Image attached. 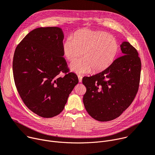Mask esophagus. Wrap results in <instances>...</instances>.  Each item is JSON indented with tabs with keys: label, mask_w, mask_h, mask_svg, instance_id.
<instances>
[{
	"label": "esophagus",
	"mask_w": 155,
	"mask_h": 155,
	"mask_svg": "<svg viewBox=\"0 0 155 155\" xmlns=\"http://www.w3.org/2000/svg\"><path fill=\"white\" fill-rule=\"evenodd\" d=\"M78 81L79 82H81L82 81V77L81 75H78Z\"/></svg>",
	"instance_id": "1"
}]
</instances>
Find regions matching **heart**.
I'll list each match as a JSON object with an SVG mask.
<instances>
[{
  "instance_id": "heart-1",
  "label": "heart",
  "mask_w": 155,
  "mask_h": 155,
  "mask_svg": "<svg viewBox=\"0 0 155 155\" xmlns=\"http://www.w3.org/2000/svg\"><path fill=\"white\" fill-rule=\"evenodd\" d=\"M119 46L116 39L109 33L83 29L68 36L63 42L62 51L68 61H74L83 54L85 58L77 60L70 65L73 72L86 74L93 69L100 72L109 67L115 61Z\"/></svg>"
}]
</instances>
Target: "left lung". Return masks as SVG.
<instances>
[{
  "mask_svg": "<svg viewBox=\"0 0 155 155\" xmlns=\"http://www.w3.org/2000/svg\"><path fill=\"white\" fill-rule=\"evenodd\" d=\"M122 55L103 72L83 78L87 88L83 101L94 119L106 122L120 116L138 92L142 64L137 49L129 42L120 45Z\"/></svg>",
  "mask_w": 155,
  "mask_h": 155,
  "instance_id": "left-lung-1",
  "label": "left lung"
}]
</instances>
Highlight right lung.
Instances as JSON below:
<instances>
[{
  "mask_svg": "<svg viewBox=\"0 0 155 155\" xmlns=\"http://www.w3.org/2000/svg\"><path fill=\"white\" fill-rule=\"evenodd\" d=\"M64 38L59 27L38 28L22 39L14 52L13 74L17 91L27 107L42 117L59 114L78 83L63 58ZM62 73L64 76H60Z\"/></svg>",
  "mask_w": 155,
  "mask_h": 155,
  "instance_id": "obj_1",
  "label": "right lung"
}]
</instances>
